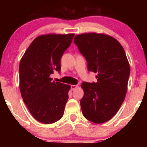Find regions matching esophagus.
I'll return each instance as SVG.
<instances>
[{
  "label": "esophagus",
  "instance_id": "1",
  "mask_svg": "<svg viewBox=\"0 0 147 147\" xmlns=\"http://www.w3.org/2000/svg\"><path fill=\"white\" fill-rule=\"evenodd\" d=\"M78 87V85H71V90H75Z\"/></svg>",
  "mask_w": 147,
  "mask_h": 147
}]
</instances>
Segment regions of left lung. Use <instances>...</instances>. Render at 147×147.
Returning <instances> with one entry per match:
<instances>
[{"mask_svg": "<svg viewBox=\"0 0 147 147\" xmlns=\"http://www.w3.org/2000/svg\"><path fill=\"white\" fill-rule=\"evenodd\" d=\"M74 42L86 58L88 69L98 74L96 83L81 85L82 114L92 122L104 123L117 113L127 92L130 65L125 51L117 40L105 34H81Z\"/></svg>", "mask_w": 147, "mask_h": 147, "instance_id": "obj_1", "label": "left lung"}]
</instances>
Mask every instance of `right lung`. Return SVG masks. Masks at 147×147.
I'll use <instances>...</instances> for the list:
<instances>
[{
    "label": "right lung",
    "instance_id": "1",
    "mask_svg": "<svg viewBox=\"0 0 147 147\" xmlns=\"http://www.w3.org/2000/svg\"><path fill=\"white\" fill-rule=\"evenodd\" d=\"M74 34H48L36 37L19 64L21 96L32 116L43 124L61 119L68 100L69 85L52 81L60 72L61 58L71 45Z\"/></svg>",
    "mask_w": 147,
    "mask_h": 147
}]
</instances>
